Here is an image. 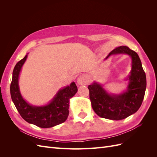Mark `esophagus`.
<instances>
[{
    "label": "esophagus",
    "instance_id": "34e87169",
    "mask_svg": "<svg viewBox=\"0 0 157 157\" xmlns=\"http://www.w3.org/2000/svg\"><path fill=\"white\" fill-rule=\"evenodd\" d=\"M77 82L79 84H86L87 83V79L85 76H80L78 77Z\"/></svg>",
    "mask_w": 157,
    "mask_h": 157
}]
</instances>
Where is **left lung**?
<instances>
[{
	"instance_id": "1",
	"label": "left lung",
	"mask_w": 157,
	"mask_h": 157,
	"mask_svg": "<svg viewBox=\"0 0 157 157\" xmlns=\"http://www.w3.org/2000/svg\"><path fill=\"white\" fill-rule=\"evenodd\" d=\"M116 54H127L132 57V68L127 91L117 96H111L97 83L89 85L88 88L94 112L100 117L119 121L138 110L144 100L147 82L140 57L135 51L126 46H119L112 50L107 58Z\"/></svg>"
}]
</instances>
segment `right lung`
I'll use <instances>...</instances> for the list:
<instances>
[{"mask_svg": "<svg viewBox=\"0 0 157 157\" xmlns=\"http://www.w3.org/2000/svg\"><path fill=\"white\" fill-rule=\"evenodd\" d=\"M27 56L16 63L10 84L11 98L17 111L25 121L40 128H51L63 123L69 115V99L78 90L77 85L72 82L70 86L59 90L48 105L43 107L30 105L21 97L18 86L19 74Z\"/></svg>", "mask_w": 157, "mask_h": 157, "instance_id": "1", "label": "right lung"}]
</instances>
